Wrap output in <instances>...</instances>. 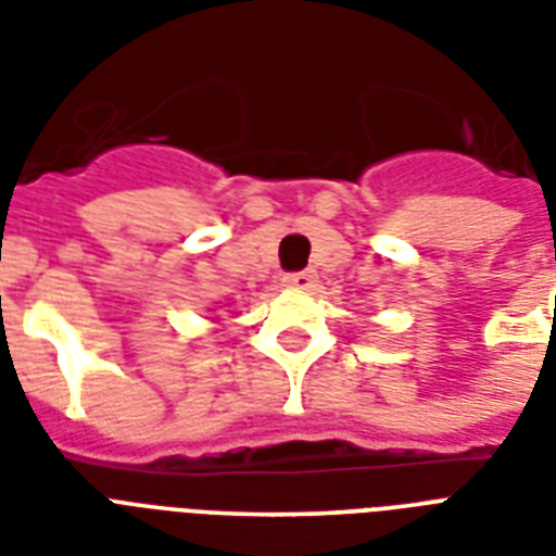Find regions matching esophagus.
<instances>
[{
    "instance_id": "esophagus-1",
    "label": "esophagus",
    "mask_w": 556,
    "mask_h": 556,
    "mask_svg": "<svg viewBox=\"0 0 556 556\" xmlns=\"http://www.w3.org/2000/svg\"><path fill=\"white\" fill-rule=\"evenodd\" d=\"M282 282H286V288H291V291H308V288H314V282H317V274H314V270H296V274H286Z\"/></svg>"
}]
</instances>
